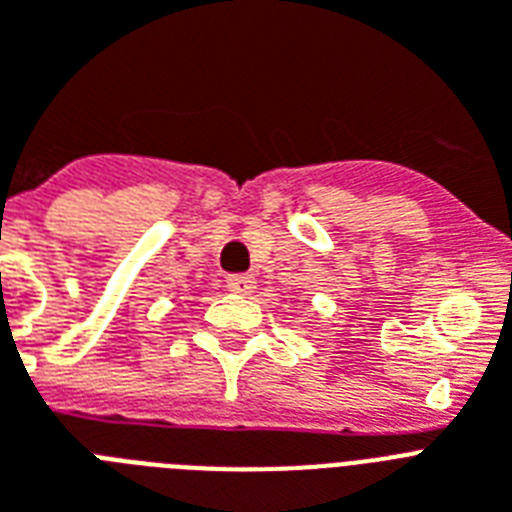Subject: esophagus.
Returning a JSON list of instances; mask_svg holds the SVG:
<instances>
[{
    "label": "esophagus",
    "instance_id": "34e87169",
    "mask_svg": "<svg viewBox=\"0 0 512 512\" xmlns=\"http://www.w3.org/2000/svg\"><path fill=\"white\" fill-rule=\"evenodd\" d=\"M227 287H230L232 293L251 295L256 290V280H253L251 274H232V277H227Z\"/></svg>",
    "mask_w": 512,
    "mask_h": 512
}]
</instances>
